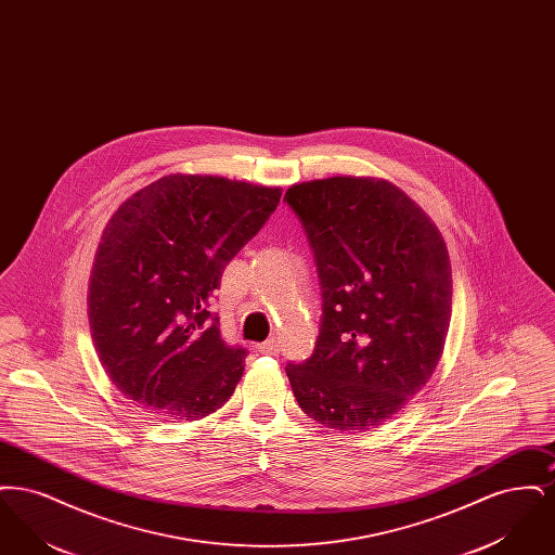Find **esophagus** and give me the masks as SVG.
I'll list each match as a JSON object with an SVG mask.
<instances>
[{
  "label": "esophagus",
  "mask_w": 555,
  "mask_h": 555,
  "mask_svg": "<svg viewBox=\"0 0 555 555\" xmlns=\"http://www.w3.org/2000/svg\"><path fill=\"white\" fill-rule=\"evenodd\" d=\"M279 349H281V345H279L276 339H268L264 344L258 345V351H262V353H270V356L279 353Z\"/></svg>",
  "instance_id": "obj_1"
}]
</instances>
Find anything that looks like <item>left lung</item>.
<instances>
[{
	"label": "left lung",
	"mask_w": 555,
	"mask_h": 555,
	"mask_svg": "<svg viewBox=\"0 0 555 555\" xmlns=\"http://www.w3.org/2000/svg\"><path fill=\"white\" fill-rule=\"evenodd\" d=\"M314 251L322 320L314 353L287 366L299 408L362 433L393 418L437 369L451 320L439 229L383 179L331 177L287 189Z\"/></svg>",
	"instance_id": "8db88e82"
}]
</instances>
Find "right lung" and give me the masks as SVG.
Here are the masks:
<instances>
[{"label": "right lung", "instance_id": "obj_1", "mask_svg": "<svg viewBox=\"0 0 555 555\" xmlns=\"http://www.w3.org/2000/svg\"><path fill=\"white\" fill-rule=\"evenodd\" d=\"M281 193L168 175L107 220L89 281V326L109 380L137 408L185 423L231 399L247 349L222 341L211 297Z\"/></svg>", "mask_w": 555, "mask_h": 555}]
</instances>
